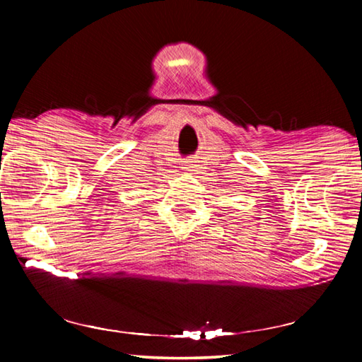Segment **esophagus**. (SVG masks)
Listing matches in <instances>:
<instances>
[{
  "label": "esophagus",
  "instance_id": "obj_1",
  "mask_svg": "<svg viewBox=\"0 0 362 362\" xmlns=\"http://www.w3.org/2000/svg\"><path fill=\"white\" fill-rule=\"evenodd\" d=\"M185 169H194L198 164H196V161H193V159H188V161H185Z\"/></svg>",
  "mask_w": 362,
  "mask_h": 362
}]
</instances>
